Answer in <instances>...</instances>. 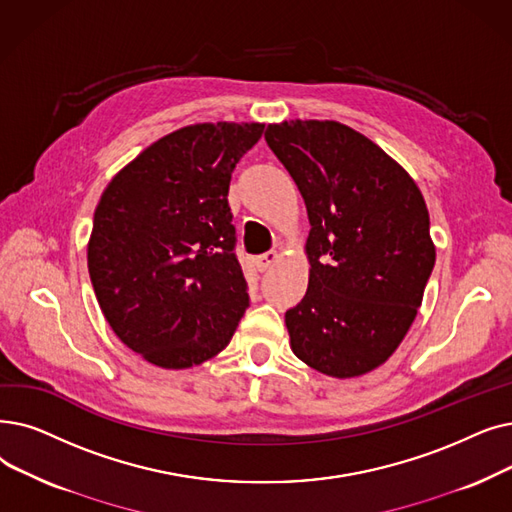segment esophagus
Listing matches in <instances>:
<instances>
[{
  "instance_id": "34e87169",
  "label": "esophagus",
  "mask_w": 512,
  "mask_h": 512,
  "mask_svg": "<svg viewBox=\"0 0 512 512\" xmlns=\"http://www.w3.org/2000/svg\"><path fill=\"white\" fill-rule=\"evenodd\" d=\"M276 261H278V253H276V251H268V253H263V255L255 257V268H257L259 272H268Z\"/></svg>"
}]
</instances>
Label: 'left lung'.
<instances>
[{
	"label": "left lung",
	"instance_id": "1",
	"mask_svg": "<svg viewBox=\"0 0 512 512\" xmlns=\"http://www.w3.org/2000/svg\"><path fill=\"white\" fill-rule=\"evenodd\" d=\"M265 142L311 226L307 293L284 314L293 353L337 379L379 368L404 341L435 265L425 198L402 165L343 123H274Z\"/></svg>",
	"mask_w": 512,
	"mask_h": 512
}]
</instances>
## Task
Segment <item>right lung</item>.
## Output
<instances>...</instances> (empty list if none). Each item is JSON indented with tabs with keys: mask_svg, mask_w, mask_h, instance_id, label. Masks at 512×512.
I'll return each mask as SVG.
<instances>
[{
	"mask_svg": "<svg viewBox=\"0 0 512 512\" xmlns=\"http://www.w3.org/2000/svg\"><path fill=\"white\" fill-rule=\"evenodd\" d=\"M261 123H196L150 144L100 196L87 270L115 335L182 370L224 349L249 307L228 205Z\"/></svg>",
	"mask_w": 512,
	"mask_h": 512,
	"instance_id": "add662e5",
	"label": "right lung"
}]
</instances>
